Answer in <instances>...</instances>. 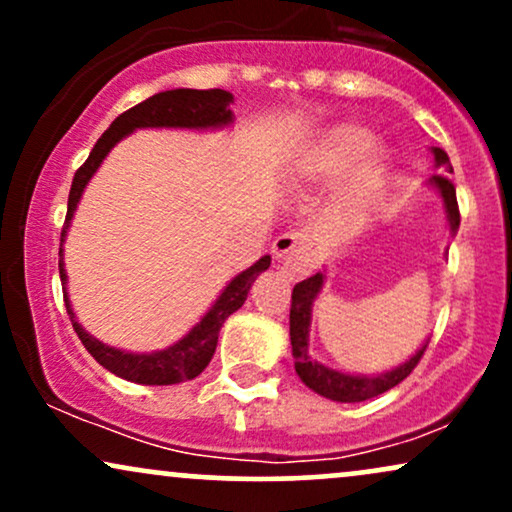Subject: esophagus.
I'll return each instance as SVG.
<instances>
[{
    "label": "esophagus",
    "mask_w": 512,
    "mask_h": 512,
    "mask_svg": "<svg viewBox=\"0 0 512 512\" xmlns=\"http://www.w3.org/2000/svg\"><path fill=\"white\" fill-rule=\"evenodd\" d=\"M274 257L281 267H286L293 274H301L310 267V252L305 248V238L301 233H281L274 240Z\"/></svg>",
    "instance_id": "obj_1"
}]
</instances>
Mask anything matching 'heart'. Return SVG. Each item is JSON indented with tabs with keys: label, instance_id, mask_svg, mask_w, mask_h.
<instances>
[{
	"label": "heart",
	"instance_id": "obj_1",
	"mask_svg": "<svg viewBox=\"0 0 512 512\" xmlns=\"http://www.w3.org/2000/svg\"><path fill=\"white\" fill-rule=\"evenodd\" d=\"M373 132L354 122H344L327 129L325 134L305 146L298 158V173L308 180H332L344 170L354 166L358 157L362 161L351 170L346 187L339 197V209L349 219H361L375 204L380 202L387 190L392 173V156L383 146L373 145Z\"/></svg>",
	"mask_w": 512,
	"mask_h": 512
}]
</instances>
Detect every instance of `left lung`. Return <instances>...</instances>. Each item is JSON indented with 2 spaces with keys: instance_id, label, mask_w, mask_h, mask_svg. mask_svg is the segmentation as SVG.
I'll list each match as a JSON object with an SVG mask.
<instances>
[{
  "instance_id": "obj_1",
  "label": "left lung",
  "mask_w": 512,
  "mask_h": 512,
  "mask_svg": "<svg viewBox=\"0 0 512 512\" xmlns=\"http://www.w3.org/2000/svg\"><path fill=\"white\" fill-rule=\"evenodd\" d=\"M433 161H436V168L440 173H452L450 158L443 149L438 146H431ZM431 190L438 192L440 202H443L445 221H448L450 236H455L457 228H460V209H457V195L455 185L445 178V175H433L426 182ZM325 269L317 272L308 279H303L301 284L293 286L291 293V354H293V366H296L298 378L303 380L305 387L317 392L320 397L332 399V402H366V399H373L383 392L392 390V387L402 383L404 378L416 368V363L424 356L428 339L419 349L411 354L407 361L399 363V366L385 370V373L375 375H363V373H344V370L330 368L325 363L315 361L310 356V322H313V305L315 298L320 296L322 286H325Z\"/></svg>"
}]
</instances>
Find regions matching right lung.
I'll return each mask as SVG.
<instances>
[{"label":"right lung","instance_id":"add662e5","mask_svg":"<svg viewBox=\"0 0 512 512\" xmlns=\"http://www.w3.org/2000/svg\"><path fill=\"white\" fill-rule=\"evenodd\" d=\"M233 93L223 91V88H209V91H197V88H173V91H161L156 96L146 98L144 103L134 105L127 113L115 117V122L103 132L93 146L91 156L86 163L76 170L72 190H69L67 202V219L62 228V245H60V279L64 289V305H67L69 320H72L74 332L79 334L81 344L86 351L96 358L105 370L117 375V378L129 380V383L139 385H175L185 383V380L197 378L204 368L209 366L211 356L216 351L219 342V332L228 315H233L240 305L248 298L250 286L262 272H267L272 257L264 255L252 267L233 276L223 291L211 303V308L202 315V320L192 327L185 337L178 342L158 351H125L117 346L103 344L93 334L84 330L72 308L67 293V269H64V240H67L69 226H72L74 211L79 207L81 195H84L86 185L91 182L96 170L101 168L105 156L117 142L129 137L137 129H195V132H209V129L231 127L236 115L231 110Z\"/></svg>","mask_w":512,"mask_h":512}]
</instances>
